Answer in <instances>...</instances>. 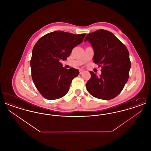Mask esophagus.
<instances>
[{
    "label": "esophagus",
    "instance_id": "obj_1",
    "mask_svg": "<svg viewBox=\"0 0 151 151\" xmlns=\"http://www.w3.org/2000/svg\"><path fill=\"white\" fill-rule=\"evenodd\" d=\"M84 72V70H79V73H80V74H82L83 72Z\"/></svg>",
    "mask_w": 151,
    "mask_h": 151
}]
</instances>
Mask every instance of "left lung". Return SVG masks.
Here are the masks:
<instances>
[{"instance_id":"8db88e82","label":"left lung","mask_w":151,"mask_h":151,"mask_svg":"<svg viewBox=\"0 0 151 151\" xmlns=\"http://www.w3.org/2000/svg\"><path fill=\"white\" fill-rule=\"evenodd\" d=\"M86 41L93 49L94 63L102 65L100 76L89 72L91 78L86 83V89L96 98L113 99L121 92L129 78V51L111 32L104 29L87 35Z\"/></svg>"}]
</instances>
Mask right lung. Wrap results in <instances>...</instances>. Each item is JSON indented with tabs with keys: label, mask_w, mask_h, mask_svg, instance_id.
<instances>
[{
	"label": "right lung",
	"mask_w": 151,
	"mask_h": 151,
	"mask_svg": "<svg viewBox=\"0 0 151 151\" xmlns=\"http://www.w3.org/2000/svg\"><path fill=\"white\" fill-rule=\"evenodd\" d=\"M86 35L58 30L45 35L35 44L30 60L32 78L46 99L56 100L68 93L72 79L79 71L72 67L69 70L63 67L60 60H66Z\"/></svg>",
	"instance_id": "obj_1"
}]
</instances>
